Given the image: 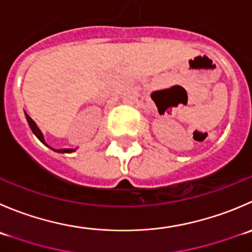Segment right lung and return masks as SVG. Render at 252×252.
Masks as SVG:
<instances>
[{"label":"right lung","mask_w":252,"mask_h":252,"mask_svg":"<svg viewBox=\"0 0 252 252\" xmlns=\"http://www.w3.org/2000/svg\"><path fill=\"white\" fill-rule=\"evenodd\" d=\"M24 114H26L27 122H28V124H29V126H31V129H32V131H33V134L36 136V138L39 139V140L41 141V143L44 144V145H46V146H48V148H50L51 150L55 151V153H60V154H70V153H74V151H76L77 148H75V149H54V148H51V146H49L48 144L45 143V139H44L43 133H41L40 129L38 128V126H36L35 122H34L33 119H32L31 117H29L28 114L26 113V112H24Z\"/></svg>","instance_id":"add662e5"}]
</instances>
